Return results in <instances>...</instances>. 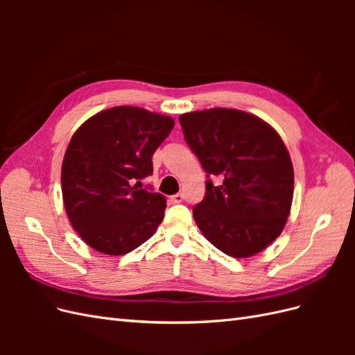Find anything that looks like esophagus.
<instances>
[{"mask_svg":"<svg viewBox=\"0 0 355 355\" xmlns=\"http://www.w3.org/2000/svg\"><path fill=\"white\" fill-rule=\"evenodd\" d=\"M170 200L173 201V202H176V204H179V202L184 201V194H175V196L170 197Z\"/></svg>","mask_w":355,"mask_h":355,"instance_id":"1","label":"esophagus"}]
</instances>
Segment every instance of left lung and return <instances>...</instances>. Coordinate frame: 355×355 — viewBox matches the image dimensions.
Instances as JSON below:
<instances>
[{"instance_id":"left-lung-1","label":"left lung","mask_w":355,"mask_h":355,"mask_svg":"<svg viewBox=\"0 0 355 355\" xmlns=\"http://www.w3.org/2000/svg\"><path fill=\"white\" fill-rule=\"evenodd\" d=\"M179 121L207 173L206 196L192 210L200 231L228 256L262 252L282 234L293 200V166L280 135L239 110L188 112Z\"/></svg>"}]
</instances>
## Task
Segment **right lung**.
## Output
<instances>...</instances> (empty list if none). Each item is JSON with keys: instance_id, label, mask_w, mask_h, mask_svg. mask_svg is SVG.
Here are the masks:
<instances>
[{"instance_id": "obj_1", "label": "right lung", "mask_w": 355, "mask_h": 355, "mask_svg": "<svg viewBox=\"0 0 355 355\" xmlns=\"http://www.w3.org/2000/svg\"><path fill=\"white\" fill-rule=\"evenodd\" d=\"M173 118L114 106L73 133L62 163V196L72 228L94 250L121 256L144 244L164 218L166 198L144 189L153 155Z\"/></svg>"}]
</instances>
